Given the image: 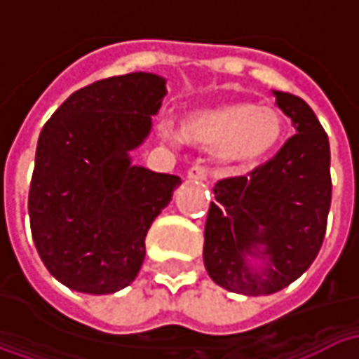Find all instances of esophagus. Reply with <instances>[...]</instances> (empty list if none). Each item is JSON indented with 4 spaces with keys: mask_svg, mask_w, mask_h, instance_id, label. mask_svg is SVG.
Instances as JSON below:
<instances>
[{
    "mask_svg": "<svg viewBox=\"0 0 359 359\" xmlns=\"http://www.w3.org/2000/svg\"><path fill=\"white\" fill-rule=\"evenodd\" d=\"M205 177H208V172H205V169H203V167H200V165H192V167H190V169L187 171L188 180L203 182V180H205Z\"/></svg>",
    "mask_w": 359,
    "mask_h": 359,
    "instance_id": "1",
    "label": "esophagus"
}]
</instances>
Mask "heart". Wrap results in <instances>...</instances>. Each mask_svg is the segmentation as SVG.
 <instances>
[{
  "instance_id": "obj_1",
  "label": "heart",
  "mask_w": 359,
  "mask_h": 359,
  "mask_svg": "<svg viewBox=\"0 0 359 359\" xmlns=\"http://www.w3.org/2000/svg\"><path fill=\"white\" fill-rule=\"evenodd\" d=\"M167 140L213 149L217 163L231 172H242L265 163L283 146L285 115L273 105L250 100H223L187 111L180 130L161 125Z\"/></svg>"
}]
</instances>
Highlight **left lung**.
Returning <instances> with one entry per match:
<instances>
[{
  "label": "left lung",
  "instance_id": "left-lung-1",
  "mask_svg": "<svg viewBox=\"0 0 359 359\" xmlns=\"http://www.w3.org/2000/svg\"><path fill=\"white\" fill-rule=\"evenodd\" d=\"M296 133L248 177L219 180L203 233V265L226 290L265 296L306 273L331 208V149L302 97L273 90Z\"/></svg>",
  "mask_w": 359,
  "mask_h": 359
}]
</instances>
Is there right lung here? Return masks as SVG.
Listing matches in <instances>:
<instances>
[{
	"instance_id": "obj_1",
	"label": "right lung",
	"mask_w": 359,
	"mask_h": 359,
	"mask_svg": "<svg viewBox=\"0 0 359 359\" xmlns=\"http://www.w3.org/2000/svg\"><path fill=\"white\" fill-rule=\"evenodd\" d=\"M167 81L128 73L76 90L43 125L28 215L36 250L59 283L113 294L133 283L146 234L180 177L134 165L151 133Z\"/></svg>"
}]
</instances>
